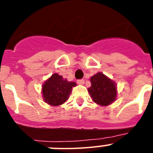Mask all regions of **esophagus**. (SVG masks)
<instances>
[{"mask_svg":"<svg viewBox=\"0 0 153 153\" xmlns=\"http://www.w3.org/2000/svg\"><path fill=\"white\" fill-rule=\"evenodd\" d=\"M77 83L79 85H83L85 83V81H84V79H79V80H77Z\"/></svg>","mask_w":153,"mask_h":153,"instance_id":"1","label":"esophagus"}]
</instances>
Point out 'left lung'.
I'll return each instance as SVG.
<instances>
[{
	"mask_svg": "<svg viewBox=\"0 0 153 153\" xmlns=\"http://www.w3.org/2000/svg\"><path fill=\"white\" fill-rule=\"evenodd\" d=\"M91 86L88 88L92 100L102 106L112 104L117 98V86L113 80L98 72L91 78Z\"/></svg>",
	"mask_w": 153,
	"mask_h": 153,
	"instance_id": "8db88e82",
	"label": "left lung"
}]
</instances>
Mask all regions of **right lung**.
I'll return each instance as SVG.
<instances>
[{"mask_svg": "<svg viewBox=\"0 0 153 153\" xmlns=\"http://www.w3.org/2000/svg\"><path fill=\"white\" fill-rule=\"evenodd\" d=\"M75 86L74 82H68L56 73L53 74L42 86L44 102L52 106L63 104L69 98L72 87Z\"/></svg>", "mask_w": 153, "mask_h": 153, "instance_id": "obj_1", "label": "right lung"}]
</instances>
